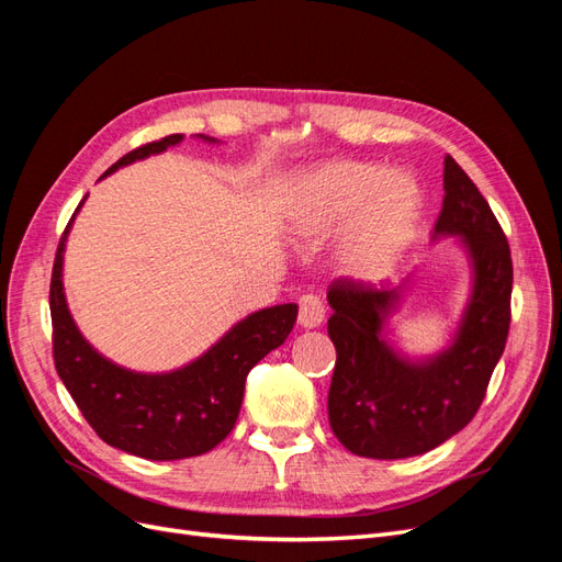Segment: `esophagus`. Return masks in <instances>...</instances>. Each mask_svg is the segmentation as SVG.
<instances>
[{
	"label": "esophagus",
	"instance_id": "obj_1",
	"mask_svg": "<svg viewBox=\"0 0 562 562\" xmlns=\"http://www.w3.org/2000/svg\"><path fill=\"white\" fill-rule=\"evenodd\" d=\"M323 318H326V307L318 295H302L300 297V314H297V323L302 328H318Z\"/></svg>",
	"mask_w": 562,
	"mask_h": 562
}]
</instances>
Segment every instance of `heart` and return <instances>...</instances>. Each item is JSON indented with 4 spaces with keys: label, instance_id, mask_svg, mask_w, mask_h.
<instances>
[{
    "label": "heart",
    "instance_id": "1",
    "mask_svg": "<svg viewBox=\"0 0 562 562\" xmlns=\"http://www.w3.org/2000/svg\"><path fill=\"white\" fill-rule=\"evenodd\" d=\"M424 217V192L407 173L372 161H330L293 182L285 232L302 248L335 239L333 260L342 277L380 281L413 246Z\"/></svg>",
    "mask_w": 562,
    "mask_h": 562
}]
</instances>
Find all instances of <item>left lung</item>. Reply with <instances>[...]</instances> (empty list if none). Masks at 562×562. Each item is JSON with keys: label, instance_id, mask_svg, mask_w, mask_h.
Here are the masks:
<instances>
[{"label": "left lung", "instance_id": "1", "mask_svg": "<svg viewBox=\"0 0 562 562\" xmlns=\"http://www.w3.org/2000/svg\"><path fill=\"white\" fill-rule=\"evenodd\" d=\"M443 209L431 239L457 236L471 265V293L446 349L411 356L389 339L398 288L335 281L328 335L337 351L328 391L333 434L349 452L403 459L446 443L479 413L512 323L514 265L506 236L479 187L450 155Z\"/></svg>", "mask_w": 562, "mask_h": 562}]
</instances>
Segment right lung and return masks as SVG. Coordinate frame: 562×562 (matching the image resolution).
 Wrapping results in <instances>:
<instances>
[{
    "instance_id": "1",
    "label": "right lung",
    "mask_w": 562,
    "mask_h": 562,
    "mask_svg": "<svg viewBox=\"0 0 562 562\" xmlns=\"http://www.w3.org/2000/svg\"><path fill=\"white\" fill-rule=\"evenodd\" d=\"M182 138V133H173L164 140L133 149L110 166L103 178L133 161L161 155L168 147L180 145ZM196 138L220 143L201 133ZM83 201L87 196L81 199L58 244L48 295L54 361L65 389L70 391L93 431L116 450L155 462H173L213 450L223 443L239 417L250 368L291 335L297 304L288 302L248 314L199 359L182 368L138 372L116 366L89 345L65 300L63 252Z\"/></svg>"
}]
</instances>
